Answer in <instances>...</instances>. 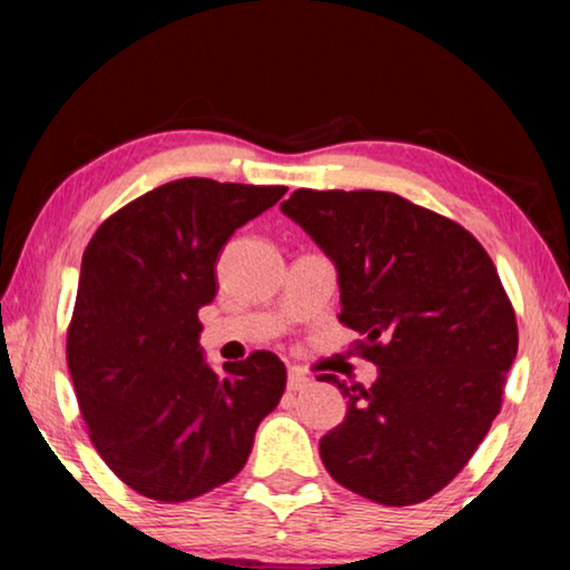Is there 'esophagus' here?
<instances>
[{"label":"esophagus","mask_w":570,"mask_h":570,"mask_svg":"<svg viewBox=\"0 0 570 570\" xmlns=\"http://www.w3.org/2000/svg\"><path fill=\"white\" fill-rule=\"evenodd\" d=\"M308 384H311V379L303 371L293 368L291 373H287V389H291V392H301V389H306Z\"/></svg>","instance_id":"1"}]
</instances>
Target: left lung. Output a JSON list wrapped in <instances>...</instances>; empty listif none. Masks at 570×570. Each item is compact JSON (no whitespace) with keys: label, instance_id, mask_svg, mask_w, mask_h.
<instances>
[{"label":"left lung","instance_id":"1","mask_svg":"<svg viewBox=\"0 0 570 570\" xmlns=\"http://www.w3.org/2000/svg\"><path fill=\"white\" fill-rule=\"evenodd\" d=\"M330 256L340 322L379 368L337 384L347 415L318 441L326 472L384 505L446 488L501 412L519 347L495 264L462 225L389 191L298 189L279 205Z\"/></svg>","mask_w":570,"mask_h":570}]
</instances>
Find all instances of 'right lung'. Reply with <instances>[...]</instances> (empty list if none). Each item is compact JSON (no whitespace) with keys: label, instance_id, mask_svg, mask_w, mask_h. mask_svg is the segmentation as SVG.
Here are the masks:
<instances>
[{"label":"right lung","instance_id":"obj_1","mask_svg":"<svg viewBox=\"0 0 570 570\" xmlns=\"http://www.w3.org/2000/svg\"><path fill=\"white\" fill-rule=\"evenodd\" d=\"M285 191L181 178L121 207L85 248L69 373L92 446L145 498L191 501L236 478L285 392V365L267 350L217 373L197 318L217 293L223 246Z\"/></svg>","mask_w":570,"mask_h":570}]
</instances>
